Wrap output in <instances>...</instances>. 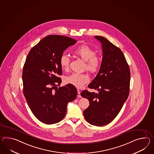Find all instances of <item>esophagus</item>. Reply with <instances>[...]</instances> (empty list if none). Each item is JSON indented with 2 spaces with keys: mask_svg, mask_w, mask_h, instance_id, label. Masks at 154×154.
I'll list each match as a JSON object with an SVG mask.
<instances>
[{
  "mask_svg": "<svg viewBox=\"0 0 154 154\" xmlns=\"http://www.w3.org/2000/svg\"><path fill=\"white\" fill-rule=\"evenodd\" d=\"M77 92H77V97L79 98L82 97V96H81V95L80 91L78 90H77Z\"/></svg>",
  "mask_w": 154,
  "mask_h": 154,
  "instance_id": "1",
  "label": "esophagus"
}]
</instances>
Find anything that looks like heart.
<instances>
[{
    "mask_svg": "<svg viewBox=\"0 0 154 154\" xmlns=\"http://www.w3.org/2000/svg\"><path fill=\"white\" fill-rule=\"evenodd\" d=\"M73 53L85 61L84 68L88 71L94 73L97 71L101 64V58L96 54L94 49L88 45H83L74 49ZM70 59L67 55L63 54L60 57V64L62 69L67 71L69 69ZM90 81L89 76L85 73H73L64 79V82L70 84L77 88H82Z\"/></svg>",
    "mask_w": 154,
    "mask_h": 154,
    "instance_id": "obj_1",
    "label": "heart"
}]
</instances>
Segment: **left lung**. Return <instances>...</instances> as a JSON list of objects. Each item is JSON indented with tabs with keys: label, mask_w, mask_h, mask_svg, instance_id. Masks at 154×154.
<instances>
[{
	"label": "left lung",
	"mask_w": 154,
	"mask_h": 154,
	"mask_svg": "<svg viewBox=\"0 0 154 154\" xmlns=\"http://www.w3.org/2000/svg\"><path fill=\"white\" fill-rule=\"evenodd\" d=\"M94 37L102 43L103 58L97 75L88 87L98 93L84 90L81 95L90 102L83 111L86 120L92 125L102 126L115 119L128 99L130 70L119 47L103 37Z\"/></svg>",
	"instance_id": "8db88e82"
}]
</instances>
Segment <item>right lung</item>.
<instances>
[{
  "mask_svg": "<svg viewBox=\"0 0 154 154\" xmlns=\"http://www.w3.org/2000/svg\"><path fill=\"white\" fill-rule=\"evenodd\" d=\"M76 40L60 35H49L30 49L23 69V94L35 117L45 124L62 120L68 103L77 91L70 84L57 88L62 79L60 60L64 51Z\"/></svg>",
  "mask_w": 154,
  "mask_h": 154,
  "instance_id": "obj_1",
  "label": "right lung"
}]
</instances>
